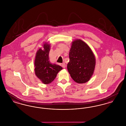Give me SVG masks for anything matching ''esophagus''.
Returning a JSON list of instances; mask_svg holds the SVG:
<instances>
[{"mask_svg": "<svg viewBox=\"0 0 126 126\" xmlns=\"http://www.w3.org/2000/svg\"><path fill=\"white\" fill-rule=\"evenodd\" d=\"M61 66H62V67H63V68H65L66 66L65 63H63L61 64Z\"/></svg>", "mask_w": 126, "mask_h": 126, "instance_id": "esophagus-1", "label": "esophagus"}]
</instances>
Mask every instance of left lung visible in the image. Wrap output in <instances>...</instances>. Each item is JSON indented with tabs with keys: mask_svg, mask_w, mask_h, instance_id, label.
I'll list each match as a JSON object with an SVG mask.
<instances>
[{
	"mask_svg": "<svg viewBox=\"0 0 126 126\" xmlns=\"http://www.w3.org/2000/svg\"><path fill=\"white\" fill-rule=\"evenodd\" d=\"M67 68L73 80L78 84L89 81L94 74L96 59L90 47L80 39L72 42Z\"/></svg>",
	"mask_w": 126,
	"mask_h": 126,
	"instance_id": "left-lung-1",
	"label": "left lung"
}]
</instances>
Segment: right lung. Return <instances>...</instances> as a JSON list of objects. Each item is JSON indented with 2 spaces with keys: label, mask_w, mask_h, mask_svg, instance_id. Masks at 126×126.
Listing matches in <instances>:
<instances>
[{
  "label": "right lung",
  "mask_w": 126,
  "mask_h": 126,
  "mask_svg": "<svg viewBox=\"0 0 126 126\" xmlns=\"http://www.w3.org/2000/svg\"><path fill=\"white\" fill-rule=\"evenodd\" d=\"M42 48L37 51L34 60V71L36 77L43 84L51 83L57 77L58 73L63 68L58 65L52 64L49 60L48 55L50 49V44L44 42Z\"/></svg>",
  "instance_id": "obj_1"
}]
</instances>
